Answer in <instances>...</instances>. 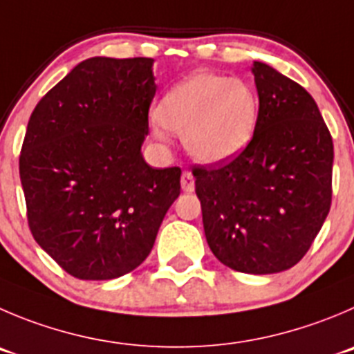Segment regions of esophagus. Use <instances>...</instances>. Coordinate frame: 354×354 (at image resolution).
Returning a JSON list of instances; mask_svg holds the SVG:
<instances>
[{"label":"esophagus","mask_w":354,"mask_h":354,"mask_svg":"<svg viewBox=\"0 0 354 354\" xmlns=\"http://www.w3.org/2000/svg\"><path fill=\"white\" fill-rule=\"evenodd\" d=\"M180 186H183V191L186 193H193L194 191V177L191 171H184L183 177H180Z\"/></svg>","instance_id":"esophagus-1"}]
</instances>
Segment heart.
Listing matches in <instances>:
<instances>
[{
  "label": "heart",
  "instance_id": "b5f03b06",
  "mask_svg": "<svg viewBox=\"0 0 354 354\" xmlns=\"http://www.w3.org/2000/svg\"><path fill=\"white\" fill-rule=\"evenodd\" d=\"M259 100L247 82L214 73H193L171 86L153 118L154 137L183 133L187 153L201 163L236 158L250 144Z\"/></svg>",
  "mask_w": 354,
  "mask_h": 354
}]
</instances>
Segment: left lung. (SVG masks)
I'll return each instance as SVG.
<instances>
[{
  "label": "left lung",
  "mask_w": 354,
  "mask_h": 354,
  "mask_svg": "<svg viewBox=\"0 0 354 354\" xmlns=\"http://www.w3.org/2000/svg\"><path fill=\"white\" fill-rule=\"evenodd\" d=\"M250 144L221 167L193 168L208 247L227 268L272 274L297 264L332 203L334 144L315 99L255 60Z\"/></svg>",
  "instance_id": "8db88e82"
}]
</instances>
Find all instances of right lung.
I'll list each match as a JSON object with an SVG mask.
<instances>
[{"label": "right lung", "mask_w": 354, "mask_h": 354, "mask_svg": "<svg viewBox=\"0 0 354 354\" xmlns=\"http://www.w3.org/2000/svg\"><path fill=\"white\" fill-rule=\"evenodd\" d=\"M153 59L92 57L32 111L19 160L36 243L80 280H113L149 255L180 168L142 156Z\"/></svg>", "instance_id": "1"}]
</instances>
